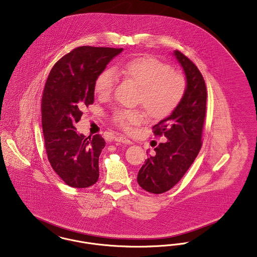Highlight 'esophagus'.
Masks as SVG:
<instances>
[{"mask_svg":"<svg viewBox=\"0 0 257 257\" xmlns=\"http://www.w3.org/2000/svg\"><path fill=\"white\" fill-rule=\"evenodd\" d=\"M116 142H119V143H123V144H127V145H130V144H132V142L129 140V139H127L126 137L124 136H116L115 137V139H114Z\"/></svg>","mask_w":257,"mask_h":257,"instance_id":"1","label":"esophagus"}]
</instances>
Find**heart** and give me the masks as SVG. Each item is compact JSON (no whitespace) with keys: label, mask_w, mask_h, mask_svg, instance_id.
I'll use <instances>...</instances> for the list:
<instances>
[{"label":"heart","mask_w":257,"mask_h":257,"mask_svg":"<svg viewBox=\"0 0 257 257\" xmlns=\"http://www.w3.org/2000/svg\"><path fill=\"white\" fill-rule=\"evenodd\" d=\"M116 76L125 78L136 85L139 90L137 102L146 108L154 119L170 115L180 105L186 90V80L180 73L155 57L143 55L122 61L112 68L101 72L94 84L95 93L101 98L111 95L116 83ZM111 119L124 130L142 123L144 113L139 109H117Z\"/></svg>","instance_id":"1"}]
</instances>
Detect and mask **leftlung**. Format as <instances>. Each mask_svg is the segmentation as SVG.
<instances>
[{
  "label": "left lung",
  "instance_id": "1",
  "mask_svg": "<svg viewBox=\"0 0 257 257\" xmlns=\"http://www.w3.org/2000/svg\"><path fill=\"white\" fill-rule=\"evenodd\" d=\"M174 55L184 71L186 90L171 115L152 127L155 136L166 139L145 161L137 178L139 185L153 194L164 193L181 181L202 147L206 83L192 61L179 50H175Z\"/></svg>",
  "mask_w": 257,
  "mask_h": 257
}]
</instances>
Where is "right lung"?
Wrapping results in <instances>:
<instances>
[{
    "mask_svg": "<svg viewBox=\"0 0 257 257\" xmlns=\"http://www.w3.org/2000/svg\"><path fill=\"white\" fill-rule=\"evenodd\" d=\"M123 48L78 46L51 69L42 98V123L48 161L66 184L85 188L99 178V156L105 148L100 135L76 132L82 108L94 103L98 75Z\"/></svg>",
    "mask_w": 257,
    "mask_h": 257,
    "instance_id": "right-lung-1",
    "label": "right lung"
}]
</instances>
